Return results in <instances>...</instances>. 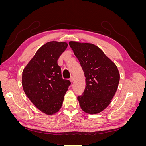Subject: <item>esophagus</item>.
<instances>
[{"label": "esophagus", "mask_w": 146, "mask_h": 146, "mask_svg": "<svg viewBox=\"0 0 146 146\" xmlns=\"http://www.w3.org/2000/svg\"><path fill=\"white\" fill-rule=\"evenodd\" d=\"M69 80L70 81V82H73L74 80V77L73 76H71V77H70V78H69Z\"/></svg>", "instance_id": "34e87169"}]
</instances>
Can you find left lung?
Here are the masks:
<instances>
[{
    "label": "left lung",
    "instance_id": "1",
    "mask_svg": "<svg viewBox=\"0 0 146 146\" xmlns=\"http://www.w3.org/2000/svg\"><path fill=\"white\" fill-rule=\"evenodd\" d=\"M69 44L86 77L85 91L77 97L79 105L86 113H99L111 103L117 91L120 79L117 66L94 44L76 41Z\"/></svg>",
    "mask_w": 146,
    "mask_h": 146
}]
</instances>
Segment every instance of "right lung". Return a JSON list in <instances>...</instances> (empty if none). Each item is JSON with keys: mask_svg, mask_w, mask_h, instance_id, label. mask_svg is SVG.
I'll return each instance as SVG.
<instances>
[{"mask_svg": "<svg viewBox=\"0 0 146 146\" xmlns=\"http://www.w3.org/2000/svg\"><path fill=\"white\" fill-rule=\"evenodd\" d=\"M65 42L50 41L41 47L25 66L22 85L38 109L48 115L58 112L70 82L62 78L58 59L66 49Z\"/></svg>", "mask_w": 146, "mask_h": 146, "instance_id": "right-lung-1", "label": "right lung"}]
</instances>
